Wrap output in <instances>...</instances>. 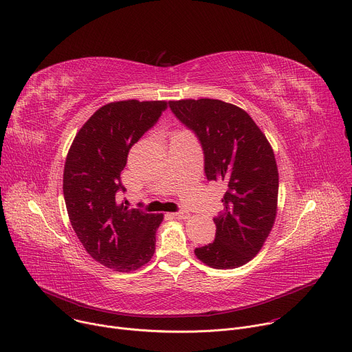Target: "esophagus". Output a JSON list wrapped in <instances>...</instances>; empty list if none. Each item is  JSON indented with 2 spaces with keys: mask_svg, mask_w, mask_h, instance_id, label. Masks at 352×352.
Returning a JSON list of instances; mask_svg holds the SVG:
<instances>
[{
  "mask_svg": "<svg viewBox=\"0 0 352 352\" xmlns=\"http://www.w3.org/2000/svg\"><path fill=\"white\" fill-rule=\"evenodd\" d=\"M173 217L175 218H177V219H187L188 217H190V214H188V211H179V212H175L173 214Z\"/></svg>",
  "mask_w": 352,
  "mask_h": 352,
  "instance_id": "34e87169",
  "label": "esophagus"
}]
</instances>
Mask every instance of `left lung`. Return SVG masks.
Returning <instances> with one entry per match:
<instances>
[{
    "instance_id": "left-lung-1",
    "label": "left lung",
    "mask_w": 352,
    "mask_h": 352,
    "mask_svg": "<svg viewBox=\"0 0 352 352\" xmlns=\"http://www.w3.org/2000/svg\"><path fill=\"white\" fill-rule=\"evenodd\" d=\"M177 119L197 134L208 180L222 182L223 212L215 241L194 250L218 270L249 263L264 246L278 210V168L264 133L248 111L218 99L170 100Z\"/></svg>"
}]
</instances>
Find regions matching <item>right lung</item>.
<instances>
[{
	"instance_id": "add662e5",
	"label": "right lung",
	"mask_w": 352,
	"mask_h": 352,
	"mask_svg": "<svg viewBox=\"0 0 352 352\" xmlns=\"http://www.w3.org/2000/svg\"><path fill=\"white\" fill-rule=\"evenodd\" d=\"M168 109L166 100L137 99L99 107L76 133L64 165L63 191L76 238L102 265L130 272L155 253L164 214L127 210L117 201L131 146Z\"/></svg>"
}]
</instances>
